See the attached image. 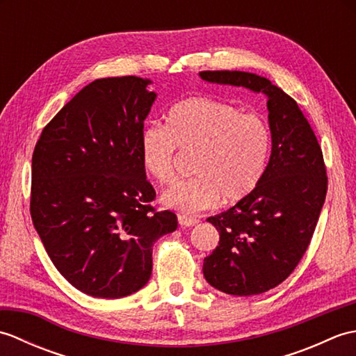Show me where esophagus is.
I'll return each mask as SVG.
<instances>
[{"label":"esophagus","instance_id":"obj_1","mask_svg":"<svg viewBox=\"0 0 356 356\" xmlns=\"http://www.w3.org/2000/svg\"><path fill=\"white\" fill-rule=\"evenodd\" d=\"M177 220H179V225L182 226V228H190V226H194V225L199 223V218L188 217V216H184V214H179Z\"/></svg>","mask_w":356,"mask_h":356}]
</instances>
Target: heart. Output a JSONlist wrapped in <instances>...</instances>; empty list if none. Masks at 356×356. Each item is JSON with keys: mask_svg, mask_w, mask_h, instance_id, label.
Segmentation results:
<instances>
[{"mask_svg": "<svg viewBox=\"0 0 356 356\" xmlns=\"http://www.w3.org/2000/svg\"><path fill=\"white\" fill-rule=\"evenodd\" d=\"M197 149L191 179L161 195L165 207L195 213L220 200L236 205L255 193L266 174L272 134L263 119L208 96L174 104L166 127L148 125L139 136L142 170L159 184L170 182L176 149Z\"/></svg>", "mask_w": 356, "mask_h": 356, "instance_id": "heart-1", "label": "heart"}]
</instances>
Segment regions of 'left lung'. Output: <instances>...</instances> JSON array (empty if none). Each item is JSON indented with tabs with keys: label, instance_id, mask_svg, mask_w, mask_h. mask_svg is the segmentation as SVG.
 Segmentation results:
<instances>
[{
	"label": "left lung",
	"instance_id": "left-lung-1",
	"mask_svg": "<svg viewBox=\"0 0 356 356\" xmlns=\"http://www.w3.org/2000/svg\"><path fill=\"white\" fill-rule=\"evenodd\" d=\"M199 76L268 97L272 151L266 174L248 199L208 218L220 240L203 260V275L216 289L259 295L284 282L311 243L327 191L323 153L297 102L269 79L237 70Z\"/></svg>",
	"mask_w": 356,
	"mask_h": 356
}]
</instances>
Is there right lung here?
<instances>
[{
	"mask_svg": "<svg viewBox=\"0 0 356 356\" xmlns=\"http://www.w3.org/2000/svg\"><path fill=\"white\" fill-rule=\"evenodd\" d=\"M149 79H96L45 125L32 157L30 214L50 260L78 291L122 298L142 289L153 246L177 229L156 213L139 136L157 95Z\"/></svg>",
	"mask_w": 356,
	"mask_h": 356,
	"instance_id": "obj_1",
	"label": "right lung"
}]
</instances>
